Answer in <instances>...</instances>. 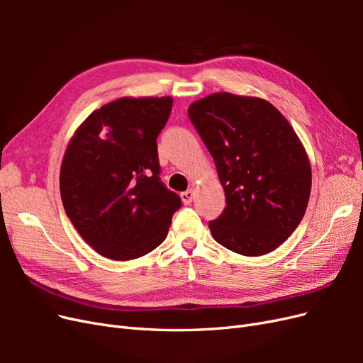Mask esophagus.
<instances>
[{
	"label": "esophagus",
	"instance_id": "esophagus-1",
	"mask_svg": "<svg viewBox=\"0 0 363 363\" xmlns=\"http://www.w3.org/2000/svg\"><path fill=\"white\" fill-rule=\"evenodd\" d=\"M180 196H182V201H183L184 204H189V203H192V200H194L195 192H194V189H188V191L182 192Z\"/></svg>",
	"mask_w": 363,
	"mask_h": 363
}]
</instances>
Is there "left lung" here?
Masks as SVG:
<instances>
[{
    "label": "left lung",
    "instance_id": "left-lung-1",
    "mask_svg": "<svg viewBox=\"0 0 363 363\" xmlns=\"http://www.w3.org/2000/svg\"><path fill=\"white\" fill-rule=\"evenodd\" d=\"M188 113L225 192V208L208 223L212 236L238 255L274 251L309 203L312 171L298 136L276 107L256 96L212 94Z\"/></svg>",
    "mask_w": 363,
    "mask_h": 363
}]
</instances>
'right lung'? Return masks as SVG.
I'll list each match as a JSON object with an SVG mask.
<instances>
[{
    "label": "right lung",
    "mask_w": 363,
    "mask_h": 363,
    "mask_svg": "<svg viewBox=\"0 0 363 363\" xmlns=\"http://www.w3.org/2000/svg\"><path fill=\"white\" fill-rule=\"evenodd\" d=\"M172 98H119L86 118L60 168V195L98 255L130 260L159 247L180 196L160 180L157 136Z\"/></svg>",
    "instance_id": "add662e5"
}]
</instances>
